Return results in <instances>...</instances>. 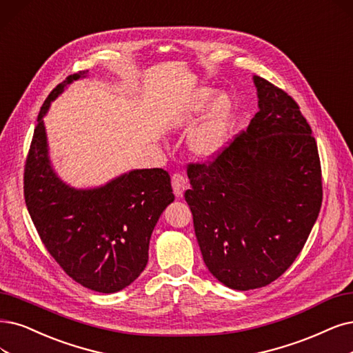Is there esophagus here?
<instances>
[{
	"mask_svg": "<svg viewBox=\"0 0 353 353\" xmlns=\"http://www.w3.org/2000/svg\"><path fill=\"white\" fill-rule=\"evenodd\" d=\"M172 186H173V192H174L176 196L181 198V196H183L186 188H188V180L183 174L174 173L172 176Z\"/></svg>",
	"mask_w": 353,
	"mask_h": 353,
	"instance_id": "1",
	"label": "esophagus"
}]
</instances>
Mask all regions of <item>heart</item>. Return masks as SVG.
<instances>
[{
	"mask_svg": "<svg viewBox=\"0 0 353 353\" xmlns=\"http://www.w3.org/2000/svg\"><path fill=\"white\" fill-rule=\"evenodd\" d=\"M215 97V90L201 87L194 91L181 114V122L192 123L210 106L203 121L189 137V150L202 160H211L223 151L232 122V104L225 94Z\"/></svg>",
	"mask_w": 353,
	"mask_h": 353,
	"instance_id": "obj_1",
	"label": "heart"
}]
</instances>
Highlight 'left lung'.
I'll list each match as a JSON object with an SVG mask.
<instances>
[{"instance_id":"left-lung-1","label":"left lung","mask_w":353,"mask_h":353,"mask_svg":"<svg viewBox=\"0 0 353 353\" xmlns=\"http://www.w3.org/2000/svg\"><path fill=\"white\" fill-rule=\"evenodd\" d=\"M259 112L210 164H189L203 262L237 291L262 288L288 269L316 224L321 167L311 128L295 100L253 75Z\"/></svg>"}]
</instances>
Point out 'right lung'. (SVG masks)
Returning <instances> with one entry per match:
<instances>
[{
	"label": "right lung",
	"mask_w": 353,
	"mask_h": 353,
	"mask_svg": "<svg viewBox=\"0 0 353 353\" xmlns=\"http://www.w3.org/2000/svg\"><path fill=\"white\" fill-rule=\"evenodd\" d=\"M87 72L58 84L39 112L24 167V199L42 243L67 275L91 291L113 294L145 269L151 234L174 194L163 168L130 170L88 189L72 188L57 174L43 117L50 101Z\"/></svg>",
	"instance_id": "1"
}]
</instances>
